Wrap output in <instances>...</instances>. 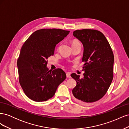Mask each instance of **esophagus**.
Wrapping results in <instances>:
<instances>
[{
  "label": "esophagus",
  "instance_id": "1",
  "mask_svg": "<svg viewBox=\"0 0 129 129\" xmlns=\"http://www.w3.org/2000/svg\"><path fill=\"white\" fill-rule=\"evenodd\" d=\"M66 76H67V77L71 78V73H66Z\"/></svg>",
  "mask_w": 129,
  "mask_h": 129
}]
</instances>
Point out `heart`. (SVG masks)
<instances>
[{"label": "heart", "mask_w": 129, "mask_h": 129, "mask_svg": "<svg viewBox=\"0 0 129 129\" xmlns=\"http://www.w3.org/2000/svg\"><path fill=\"white\" fill-rule=\"evenodd\" d=\"M78 42V41H73V43H74V42Z\"/></svg>", "instance_id": "obj_1"}]
</instances>
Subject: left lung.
Masks as SVG:
<instances>
[{
  "mask_svg": "<svg viewBox=\"0 0 129 129\" xmlns=\"http://www.w3.org/2000/svg\"><path fill=\"white\" fill-rule=\"evenodd\" d=\"M73 36L83 45L82 62L84 77L75 73L71 76L76 81L72 92L79 102L89 103L99 101L105 95L114 77V56L104 34L91 29L76 30Z\"/></svg>",
  "mask_w": 129,
  "mask_h": 129,
  "instance_id": "8db88e82",
  "label": "left lung"
}]
</instances>
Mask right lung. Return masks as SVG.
Here are the masks:
<instances>
[{
    "label": "right lung",
    "mask_w": 129,
    "mask_h": 129,
    "mask_svg": "<svg viewBox=\"0 0 129 129\" xmlns=\"http://www.w3.org/2000/svg\"><path fill=\"white\" fill-rule=\"evenodd\" d=\"M70 31L61 29H39L22 45L17 61L19 81L25 95L36 102L46 101L54 96L66 78L61 68L49 71L48 57L53 55L56 45Z\"/></svg>",
    "instance_id": "add662e5"
}]
</instances>
